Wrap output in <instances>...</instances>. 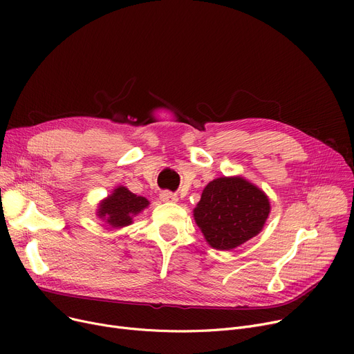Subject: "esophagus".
Masks as SVG:
<instances>
[{"label": "esophagus", "instance_id": "obj_1", "mask_svg": "<svg viewBox=\"0 0 354 354\" xmlns=\"http://www.w3.org/2000/svg\"><path fill=\"white\" fill-rule=\"evenodd\" d=\"M159 196L163 202H176L178 201V196L175 194H172L171 191H162Z\"/></svg>", "mask_w": 354, "mask_h": 354}]
</instances>
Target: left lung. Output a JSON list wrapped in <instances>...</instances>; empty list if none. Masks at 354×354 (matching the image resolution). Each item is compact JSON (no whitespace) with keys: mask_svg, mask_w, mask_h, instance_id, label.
<instances>
[{"mask_svg":"<svg viewBox=\"0 0 354 354\" xmlns=\"http://www.w3.org/2000/svg\"><path fill=\"white\" fill-rule=\"evenodd\" d=\"M270 214L267 195L243 178H218L202 192L194 216L208 244L228 251L263 230Z\"/></svg>","mask_w":354,"mask_h":354,"instance_id":"obj_1","label":"left lung"}]
</instances>
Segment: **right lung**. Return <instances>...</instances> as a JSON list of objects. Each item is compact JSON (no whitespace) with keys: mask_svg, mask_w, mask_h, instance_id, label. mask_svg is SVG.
Instances as JSON below:
<instances>
[{"mask_svg":"<svg viewBox=\"0 0 354 354\" xmlns=\"http://www.w3.org/2000/svg\"><path fill=\"white\" fill-rule=\"evenodd\" d=\"M149 205V201L138 196L124 187H119L99 208V216L103 218L111 227H126L132 224V216L139 214Z\"/></svg>","mask_w":354,"mask_h":354,"instance_id":"1","label":"right lung"}]
</instances>
